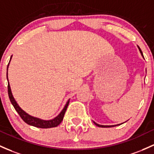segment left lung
<instances>
[{"label": "left lung", "instance_id": "obj_1", "mask_svg": "<svg viewBox=\"0 0 154 154\" xmlns=\"http://www.w3.org/2000/svg\"><path fill=\"white\" fill-rule=\"evenodd\" d=\"M137 47H138V49H139V50H140V54H141V55L142 56H143V58H144V56H143V52H142V50H140V48L139 47L137 46ZM93 122L94 123V124L95 125H96V126H99V127H102V128H108V127H113V126H118V125H121V124H124V123H122V124H117V125H112V126H104V125H100V124H96V123H95L94 122V121H93ZM125 123V122H124Z\"/></svg>", "mask_w": 154, "mask_h": 154}]
</instances>
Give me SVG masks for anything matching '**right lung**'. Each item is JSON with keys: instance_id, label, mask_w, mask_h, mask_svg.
I'll use <instances>...</instances> for the list:
<instances>
[{"instance_id": "add662e5", "label": "right lung", "mask_w": 154, "mask_h": 154, "mask_svg": "<svg viewBox=\"0 0 154 154\" xmlns=\"http://www.w3.org/2000/svg\"><path fill=\"white\" fill-rule=\"evenodd\" d=\"M11 58H12V55H11V58H10L9 63L10 61H11ZM9 63H8L7 66V73H6V77H7V80H8V97H9L10 102H11V104L13 105V107H14L15 110H16L18 114L20 115V116L21 117L22 119H23V121H24L26 123V124H28V125L35 126V127L42 128V129H48V128L56 127V126H58V125L61 123V121H63L64 114H65L66 110L67 107H68L69 100H70V99H69V100L67 101V102L66 103L65 106H64L63 109L60 111V112L59 113L56 117L52 118V119L43 120V119H41V118L33 117V116L28 114V113L25 112V111L23 110V109H22L19 105H18V104L17 103L16 100H15L14 96L12 95V93H11V87H10L9 82H8V66H9Z\"/></svg>"}]
</instances>
